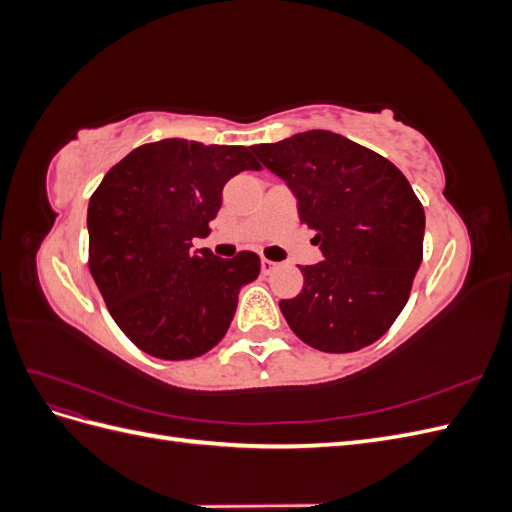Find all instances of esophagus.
Here are the masks:
<instances>
[{
	"label": "esophagus",
	"mask_w": 512,
	"mask_h": 512,
	"mask_svg": "<svg viewBox=\"0 0 512 512\" xmlns=\"http://www.w3.org/2000/svg\"><path fill=\"white\" fill-rule=\"evenodd\" d=\"M260 265H262V273H271V271L277 267V262H273V260H269V258H262Z\"/></svg>",
	"instance_id": "34e87169"
}]
</instances>
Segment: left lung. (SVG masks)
Listing matches in <instances>:
<instances>
[{
    "instance_id": "left-lung-1",
    "label": "left lung",
    "mask_w": 512,
    "mask_h": 512,
    "mask_svg": "<svg viewBox=\"0 0 512 512\" xmlns=\"http://www.w3.org/2000/svg\"><path fill=\"white\" fill-rule=\"evenodd\" d=\"M299 200L324 260L299 267L305 284L280 301L288 327L322 352H356L391 329L423 260L425 211L401 170L329 130L254 145Z\"/></svg>"
}]
</instances>
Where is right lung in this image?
<instances>
[{
    "label": "right lung",
    "mask_w": 512,
    "mask_h": 512,
    "mask_svg": "<svg viewBox=\"0 0 512 512\" xmlns=\"http://www.w3.org/2000/svg\"><path fill=\"white\" fill-rule=\"evenodd\" d=\"M241 170H260L247 147L183 138L147 143L104 175L89 198V271L117 327L164 361L196 359L226 335L241 286L260 258L194 250Z\"/></svg>",
    "instance_id": "1"
}]
</instances>
